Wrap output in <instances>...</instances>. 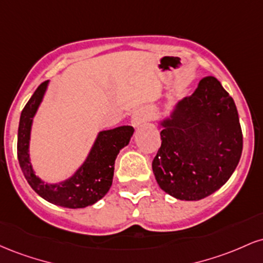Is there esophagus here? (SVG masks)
<instances>
[{
  "instance_id": "esophagus-1",
  "label": "esophagus",
  "mask_w": 263,
  "mask_h": 263,
  "mask_svg": "<svg viewBox=\"0 0 263 263\" xmlns=\"http://www.w3.org/2000/svg\"><path fill=\"white\" fill-rule=\"evenodd\" d=\"M148 116V110H146V108H138V110H136L134 115H132V125H134L135 127H138L141 123L147 121Z\"/></svg>"
}]
</instances>
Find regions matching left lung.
Returning <instances> with one entry per match:
<instances>
[{
	"mask_svg": "<svg viewBox=\"0 0 263 263\" xmlns=\"http://www.w3.org/2000/svg\"><path fill=\"white\" fill-rule=\"evenodd\" d=\"M162 126L152 170L165 193L200 200L228 182L242 153V131L236 105L216 78H203Z\"/></svg>",
	"mask_w": 263,
	"mask_h": 263,
	"instance_id": "left-lung-1",
	"label": "left lung"
}]
</instances>
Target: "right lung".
Masks as SVG:
<instances>
[{"mask_svg": "<svg viewBox=\"0 0 263 263\" xmlns=\"http://www.w3.org/2000/svg\"><path fill=\"white\" fill-rule=\"evenodd\" d=\"M47 84L48 81H44L35 89L21 114L17 140V156L21 170L32 189L49 203L70 209L89 206L100 200L110 189L115 159L120 149L128 144L135 129L131 126H121L100 132L85 163L73 177L59 184L43 183L32 170L28 146L32 119L43 99Z\"/></svg>", "mask_w": 263, "mask_h": 263, "instance_id": "add662e5", "label": "right lung"}]
</instances>
